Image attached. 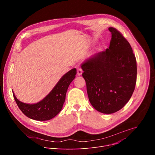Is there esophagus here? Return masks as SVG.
<instances>
[{
    "label": "esophagus",
    "mask_w": 155,
    "mask_h": 155,
    "mask_svg": "<svg viewBox=\"0 0 155 155\" xmlns=\"http://www.w3.org/2000/svg\"><path fill=\"white\" fill-rule=\"evenodd\" d=\"M77 75H81L83 73V71L80 67H77Z\"/></svg>",
    "instance_id": "obj_1"
}]
</instances>
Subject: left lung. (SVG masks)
<instances>
[{
  "mask_svg": "<svg viewBox=\"0 0 155 155\" xmlns=\"http://www.w3.org/2000/svg\"><path fill=\"white\" fill-rule=\"evenodd\" d=\"M109 48L81 65L89 101L97 111L106 114L121 109L133 93L137 80V62L128 41L114 28Z\"/></svg>",
  "mask_w": 155,
  "mask_h": 155,
  "instance_id": "1",
  "label": "left lung"
}]
</instances>
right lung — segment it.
<instances>
[{
    "label": "right lung",
    "mask_w": 155,
    "mask_h": 155,
    "mask_svg": "<svg viewBox=\"0 0 155 155\" xmlns=\"http://www.w3.org/2000/svg\"><path fill=\"white\" fill-rule=\"evenodd\" d=\"M76 74V69H73L65 74L48 95L38 103L27 104L21 102L16 99L13 93L15 101L21 112L28 118L37 121L51 120L61 112L68 87Z\"/></svg>",
    "instance_id": "obj_1"
}]
</instances>
